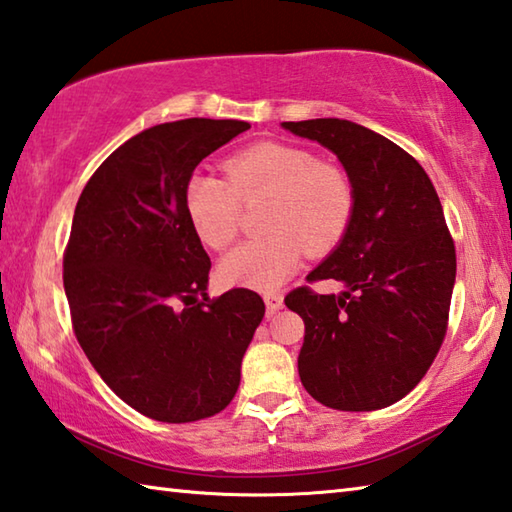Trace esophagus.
<instances>
[{"label":"esophagus","mask_w":512,"mask_h":512,"mask_svg":"<svg viewBox=\"0 0 512 512\" xmlns=\"http://www.w3.org/2000/svg\"><path fill=\"white\" fill-rule=\"evenodd\" d=\"M264 302H266V309H268V313H275V311H280L282 306H284V297H282V293H264Z\"/></svg>","instance_id":"esophagus-1"}]
</instances>
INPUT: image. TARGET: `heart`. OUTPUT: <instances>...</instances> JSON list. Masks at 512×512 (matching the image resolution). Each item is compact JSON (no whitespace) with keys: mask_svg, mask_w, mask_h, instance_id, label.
<instances>
[{"mask_svg":"<svg viewBox=\"0 0 512 512\" xmlns=\"http://www.w3.org/2000/svg\"><path fill=\"white\" fill-rule=\"evenodd\" d=\"M226 174L194 172L185 183V210L201 241L228 248L241 228V201L271 197L266 237L250 239L224 257L221 280L273 291L304 257L324 255L347 235L356 208L349 176L297 145L257 143L226 161Z\"/></svg>","mask_w":512,"mask_h":512,"instance_id":"1","label":"heart"}]
</instances>
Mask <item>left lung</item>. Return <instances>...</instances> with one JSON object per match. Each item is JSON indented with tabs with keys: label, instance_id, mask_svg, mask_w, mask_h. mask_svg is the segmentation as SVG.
I'll use <instances>...</instances> for the list:
<instances>
[{
	"label": "left lung",
	"instance_id": "left-lung-1",
	"mask_svg": "<svg viewBox=\"0 0 512 512\" xmlns=\"http://www.w3.org/2000/svg\"><path fill=\"white\" fill-rule=\"evenodd\" d=\"M282 127L336 154L356 194L347 235L306 277L345 291L300 286L284 297L304 320L297 371L333 410H383L421 383L448 331L457 253L439 194L414 156L351 120Z\"/></svg>",
	"mask_w": 512,
	"mask_h": 512
}]
</instances>
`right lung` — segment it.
Segmentation results:
<instances>
[{"instance_id": "right-lung-1", "label": "right lung", "mask_w": 512, "mask_h": 512, "mask_svg": "<svg viewBox=\"0 0 512 512\" xmlns=\"http://www.w3.org/2000/svg\"><path fill=\"white\" fill-rule=\"evenodd\" d=\"M246 129L212 118L145 129L78 199L62 275L73 333L111 392L154 421L224 410L264 318L248 288L210 300V257L185 210L194 167Z\"/></svg>"}]
</instances>
